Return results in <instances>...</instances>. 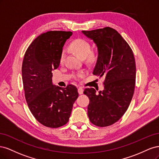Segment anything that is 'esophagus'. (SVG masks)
Masks as SVG:
<instances>
[{
  "mask_svg": "<svg viewBox=\"0 0 159 159\" xmlns=\"http://www.w3.org/2000/svg\"><path fill=\"white\" fill-rule=\"evenodd\" d=\"M78 93H79L80 95L83 94V93H84V89H83V88H79L78 89Z\"/></svg>",
  "mask_w": 159,
  "mask_h": 159,
  "instance_id": "obj_1",
  "label": "esophagus"
}]
</instances>
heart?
Here are the masks:
<instances>
[{
    "label": "heart",
    "mask_w": 159,
    "mask_h": 159,
    "mask_svg": "<svg viewBox=\"0 0 159 159\" xmlns=\"http://www.w3.org/2000/svg\"><path fill=\"white\" fill-rule=\"evenodd\" d=\"M71 49L73 50L75 54H78L81 58H85L88 57L89 60H93L94 59V55L90 53L91 47L89 43L82 39L75 40L71 42L70 44ZM65 58V52H61L60 57V62L62 64L64 61ZM83 75V72H80L78 74L79 77H81Z\"/></svg>",
    "instance_id": "heart-1"
}]
</instances>
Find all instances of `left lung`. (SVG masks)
<instances>
[{
	"label": "left lung",
	"mask_w": 159,
	"mask_h": 159,
	"mask_svg": "<svg viewBox=\"0 0 159 159\" xmlns=\"http://www.w3.org/2000/svg\"><path fill=\"white\" fill-rule=\"evenodd\" d=\"M81 32L93 40L98 48L93 74L105 77L104 89L99 94L94 88L84 91L89 99L88 117L96 126H109L121 119L131 102L136 78L133 53L127 42L112 28Z\"/></svg>",
	"instance_id": "obj_1"
}]
</instances>
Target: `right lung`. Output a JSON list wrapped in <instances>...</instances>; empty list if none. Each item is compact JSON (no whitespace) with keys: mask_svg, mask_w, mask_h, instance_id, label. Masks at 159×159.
<instances>
[{"mask_svg":"<svg viewBox=\"0 0 159 159\" xmlns=\"http://www.w3.org/2000/svg\"><path fill=\"white\" fill-rule=\"evenodd\" d=\"M72 34L42 33L31 43L24 57L22 78L28 106L37 121L48 127H60L68 123L78 97L75 86L63 88L52 82V71L59 67L63 46Z\"/></svg>","mask_w":159,"mask_h":159,"instance_id":"obj_1","label":"right lung"}]
</instances>
